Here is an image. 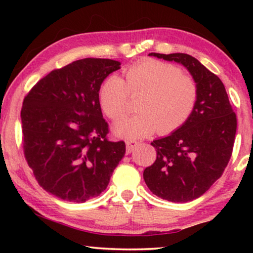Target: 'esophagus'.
I'll list each match as a JSON object with an SVG mask.
<instances>
[{
    "label": "esophagus",
    "instance_id": "obj_1",
    "mask_svg": "<svg viewBox=\"0 0 253 253\" xmlns=\"http://www.w3.org/2000/svg\"><path fill=\"white\" fill-rule=\"evenodd\" d=\"M126 153L129 154L134 150V147L137 146L138 141H136V140H126Z\"/></svg>",
    "mask_w": 253,
    "mask_h": 253
}]
</instances>
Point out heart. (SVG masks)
I'll return each mask as SVG.
<instances>
[{"label":"heart","mask_w":253,"mask_h":253,"mask_svg":"<svg viewBox=\"0 0 253 253\" xmlns=\"http://www.w3.org/2000/svg\"><path fill=\"white\" fill-rule=\"evenodd\" d=\"M124 81L109 76L99 88V103L109 119L126 115L129 93L139 95L140 112L114 126V132L124 138H143L153 133L171 132L183 126L195 108L198 85L188 72L162 61L147 58L124 71Z\"/></svg>","instance_id":"obj_1"}]
</instances>
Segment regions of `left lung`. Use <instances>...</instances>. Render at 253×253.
Here are the masks:
<instances>
[{
  "instance_id": "obj_1",
  "label": "left lung",
  "mask_w": 253,
  "mask_h": 253,
  "mask_svg": "<svg viewBox=\"0 0 253 253\" xmlns=\"http://www.w3.org/2000/svg\"><path fill=\"white\" fill-rule=\"evenodd\" d=\"M150 55L185 67L198 85V98L183 126L152 141L157 160L145 169L144 179L159 198L191 202L204 195L227 167L237 129L236 114L223 83L197 58L183 53Z\"/></svg>"
}]
</instances>
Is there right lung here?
I'll return each mask as SVG.
<instances>
[{"label":"right lung","mask_w":253,"mask_h":253,"mask_svg":"<svg viewBox=\"0 0 253 253\" xmlns=\"http://www.w3.org/2000/svg\"><path fill=\"white\" fill-rule=\"evenodd\" d=\"M119 69L121 62L109 58L75 61L40 79L24 99V154L50 195L74 203L95 198L126 154L124 141L107 139L99 103L100 85Z\"/></svg>","instance_id":"obj_1"}]
</instances>
